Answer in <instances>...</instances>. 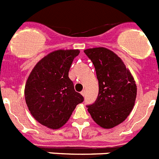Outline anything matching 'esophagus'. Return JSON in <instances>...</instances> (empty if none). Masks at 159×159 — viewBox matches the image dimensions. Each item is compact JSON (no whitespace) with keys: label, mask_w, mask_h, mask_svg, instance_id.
Here are the masks:
<instances>
[{"label":"esophagus","mask_w":159,"mask_h":159,"mask_svg":"<svg viewBox=\"0 0 159 159\" xmlns=\"http://www.w3.org/2000/svg\"><path fill=\"white\" fill-rule=\"evenodd\" d=\"M81 95H83V96H85V95H86V92H85V90H83L82 92H81Z\"/></svg>","instance_id":"obj_1"}]
</instances>
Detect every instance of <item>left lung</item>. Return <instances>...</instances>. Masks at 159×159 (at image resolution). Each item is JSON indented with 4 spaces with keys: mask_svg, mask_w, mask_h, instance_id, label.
Returning a JSON list of instances; mask_svg holds the SVG:
<instances>
[{
    "mask_svg": "<svg viewBox=\"0 0 159 159\" xmlns=\"http://www.w3.org/2000/svg\"><path fill=\"white\" fill-rule=\"evenodd\" d=\"M95 66L99 94L87 105L94 121L109 129L121 123L130 115L135 102L137 88L133 76L122 60L105 48L84 50Z\"/></svg>",
    "mask_w": 159,
    "mask_h": 159,
    "instance_id": "8db88e82",
    "label": "left lung"
}]
</instances>
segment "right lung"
I'll return each instance as SVG.
<instances>
[{
    "mask_svg": "<svg viewBox=\"0 0 159 159\" xmlns=\"http://www.w3.org/2000/svg\"><path fill=\"white\" fill-rule=\"evenodd\" d=\"M79 50H58L43 57L29 75L25 95L32 116L52 129H58L69 119L77 104L84 100L74 89L68 71Z\"/></svg>",
    "mask_w": 159,
    "mask_h": 159,
    "instance_id": "right-lung-1",
    "label": "right lung"
}]
</instances>
